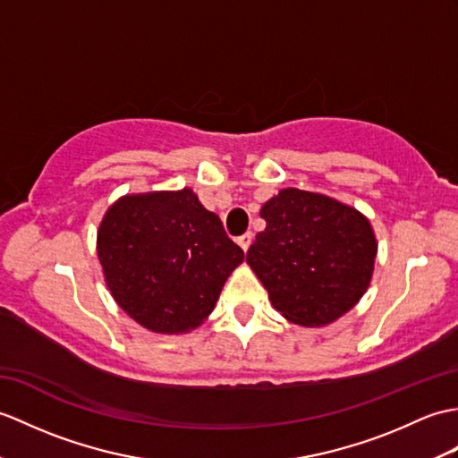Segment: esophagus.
Listing matches in <instances>:
<instances>
[{"label":"esophagus","mask_w":458,"mask_h":458,"mask_svg":"<svg viewBox=\"0 0 458 458\" xmlns=\"http://www.w3.org/2000/svg\"><path fill=\"white\" fill-rule=\"evenodd\" d=\"M251 238H253V233H251V232H246V233H242V236L238 238V243H240V248H242L243 251H248V248H250V243H251Z\"/></svg>","instance_id":"esophagus-1"}]
</instances>
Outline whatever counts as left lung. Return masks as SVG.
<instances>
[{
    "label": "left lung",
    "instance_id": "obj_1",
    "mask_svg": "<svg viewBox=\"0 0 458 458\" xmlns=\"http://www.w3.org/2000/svg\"><path fill=\"white\" fill-rule=\"evenodd\" d=\"M267 226L248 263L275 310L299 326H326L353 308L373 277L377 240L369 220L337 200L283 189L263 205Z\"/></svg>",
    "mask_w": 458,
    "mask_h": 458
}]
</instances>
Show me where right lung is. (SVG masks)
I'll return each instance as SVG.
<instances>
[{
	"label": "right lung",
	"mask_w": 458,
	"mask_h": 458,
	"mask_svg": "<svg viewBox=\"0 0 458 458\" xmlns=\"http://www.w3.org/2000/svg\"><path fill=\"white\" fill-rule=\"evenodd\" d=\"M98 255L113 299L157 334L203 324L243 261V250L191 189L116 200L99 226Z\"/></svg>",
	"instance_id": "right-lung-1"
}]
</instances>
